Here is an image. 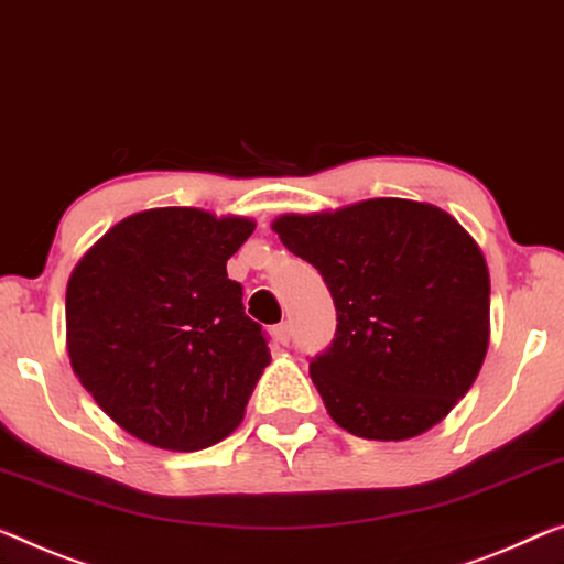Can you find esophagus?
Instances as JSON below:
<instances>
[{"label": "esophagus", "instance_id": "esophagus-1", "mask_svg": "<svg viewBox=\"0 0 564 564\" xmlns=\"http://www.w3.org/2000/svg\"><path fill=\"white\" fill-rule=\"evenodd\" d=\"M274 340L280 343V345H284V348H288L290 345V340H292V325L290 323H280L274 327Z\"/></svg>", "mask_w": 564, "mask_h": 564}]
</instances>
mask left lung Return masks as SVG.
I'll return each instance as SVG.
<instances>
[{
	"label": "left lung",
	"mask_w": 564,
	"mask_h": 564,
	"mask_svg": "<svg viewBox=\"0 0 564 564\" xmlns=\"http://www.w3.org/2000/svg\"><path fill=\"white\" fill-rule=\"evenodd\" d=\"M274 231L335 302V337L310 378L337 426L376 441L436 426L489 345L487 262L462 224L431 204L370 198L280 216Z\"/></svg>",
	"instance_id": "obj_1"
}]
</instances>
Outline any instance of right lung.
<instances>
[{"label":"right lung","instance_id":"add662e5","mask_svg":"<svg viewBox=\"0 0 564 564\" xmlns=\"http://www.w3.org/2000/svg\"><path fill=\"white\" fill-rule=\"evenodd\" d=\"M254 224L186 206L133 214L67 282L75 376L120 429L171 452H198L245 419L270 348L245 315L227 259Z\"/></svg>","mask_w":564,"mask_h":564}]
</instances>
